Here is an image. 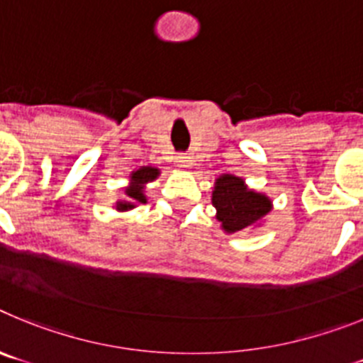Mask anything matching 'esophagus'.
I'll return each mask as SVG.
<instances>
[{
  "mask_svg": "<svg viewBox=\"0 0 363 363\" xmlns=\"http://www.w3.org/2000/svg\"><path fill=\"white\" fill-rule=\"evenodd\" d=\"M178 163H179V167H189L191 165V156H187V154H179Z\"/></svg>",
  "mask_w": 363,
  "mask_h": 363,
  "instance_id": "esophagus-1",
  "label": "esophagus"
}]
</instances>
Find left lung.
Returning a JSON list of instances; mask_svg holds the SVG:
<instances>
[{
    "instance_id": "8db88e82",
    "label": "left lung",
    "mask_w": 363,
    "mask_h": 363,
    "mask_svg": "<svg viewBox=\"0 0 363 363\" xmlns=\"http://www.w3.org/2000/svg\"><path fill=\"white\" fill-rule=\"evenodd\" d=\"M213 205L218 211L216 218L227 233H236L255 225L259 218H264L271 211V201L267 196L249 191L242 179L230 174L216 179Z\"/></svg>"
}]
</instances>
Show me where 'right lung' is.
Wrapping results in <instances>:
<instances>
[{"mask_svg":"<svg viewBox=\"0 0 363 363\" xmlns=\"http://www.w3.org/2000/svg\"><path fill=\"white\" fill-rule=\"evenodd\" d=\"M158 176V169H154V167H143V169H138L136 172H133V182L134 184L127 189V196L133 198L134 201H140V203H145V196L142 194V184H147V182H152L154 178ZM134 205L130 201H121L118 203V209L127 211L133 209Z\"/></svg>","mask_w":363,"mask_h":363,"instance_id":"obj_1","label":"right lung"}]
</instances>
